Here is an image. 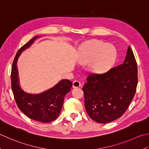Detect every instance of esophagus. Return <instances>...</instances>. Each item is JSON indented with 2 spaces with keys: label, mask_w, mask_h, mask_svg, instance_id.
<instances>
[{
  "label": "esophagus",
  "mask_w": 149,
  "mask_h": 149,
  "mask_svg": "<svg viewBox=\"0 0 149 149\" xmlns=\"http://www.w3.org/2000/svg\"><path fill=\"white\" fill-rule=\"evenodd\" d=\"M81 86V84L80 82L79 81L77 80H75L73 81V83H72V87L74 88H77V87H80Z\"/></svg>",
  "instance_id": "1"
}]
</instances>
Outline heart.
Instances as JSON below:
<instances>
[{
  "instance_id": "obj_1",
  "label": "heart",
  "mask_w": 149,
  "mask_h": 149,
  "mask_svg": "<svg viewBox=\"0 0 149 149\" xmlns=\"http://www.w3.org/2000/svg\"><path fill=\"white\" fill-rule=\"evenodd\" d=\"M117 51L113 45H106L102 42L96 41L86 45L81 48L78 62L90 63V69L95 73L107 72L114 64Z\"/></svg>"
}]
</instances>
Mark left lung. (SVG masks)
Here are the masks:
<instances>
[{"instance_id": "1", "label": "left lung", "mask_w": 149, "mask_h": 149, "mask_svg": "<svg viewBox=\"0 0 149 149\" xmlns=\"http://www.w3.org/2000/svg\"><path fill=\"white\" fill-rule=\"evenodd\" d=\"M137 84V63L129 46L123 64L87 77L82 88L87 113L100 123L120 118L134 98Z\"/></svg>"}]
</instances>
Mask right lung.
Segmentation results:
<instances>
[{
	"label": "right lung",
	"mask_w": 149,
	"mask_h": 149,
	"mask_svg": "<svg viewBox=\"0 0 149 149\" xmlns=\"http://www.w3.org/2000/svg\"><path fill=\"white\" fill-rule=\"evenodd\" d=\"M36 36L24 44L15 56L11 68V89L18 107L28 118L43 123H49L58 116L62 108L66 94L71 91L72 82L62 80L55 86L39 94L24 91L20 86L17 60L22 51L29 48L36 38Z\"/></svg>",
	"instance_id": "obj_1"
}]
</instances>
